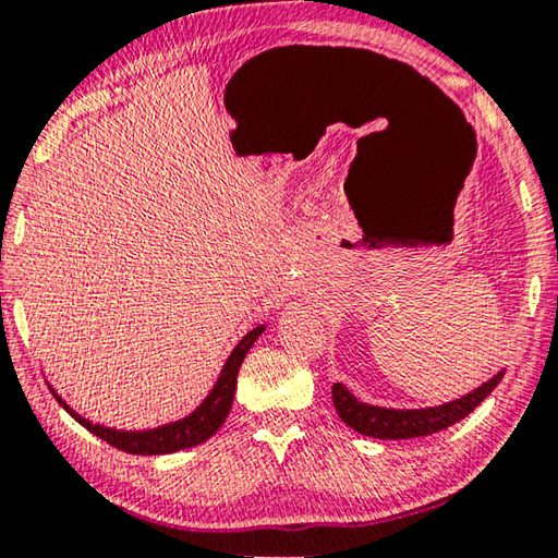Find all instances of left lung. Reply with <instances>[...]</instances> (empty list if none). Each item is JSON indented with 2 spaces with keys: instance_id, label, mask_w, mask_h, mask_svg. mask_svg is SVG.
<instances>
[{
  "instance_id": "8db88e82",
  "label": "left lung",
  "mask_w": 558,
  "mask_h": 558,
  "mask_svg": "<svg viewBox=\"0 0 558 558\" xmlns=\"http://www.w3.org/2000/svg\"><path fill=\"white\" fill-rule=\"evenodd\" d=\"M502 376L505 369H499L493 379L480 384L477 389L460 396V399L440 405H426V409H386V405L364 403L359 401L344 384L332 386V401L339 418H342L349 428L362 433V436L379 440L421 438L448 428L452 423H458L465 418V415H470L489 393H493Z\"/></svg>"
}]
</instances>
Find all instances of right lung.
I'll list each match as a JSON object with an SVG mask.
<instances>
[{
    "label": "right lung",
    "instance_id": "1",
    "mask_svg": "<svg viewBox=\"0 0 558 558\" xmlns=\"http://www.w3.org/2000/svg\"><path fill=\"white\" fill-rule=\"evenodd\" d=\"M266 327L268 325H258V327H253L248 335H243L241 342L233 347V352L229 354V359H226L219 379H216V384L211 386V391L206 393V399L196 405L192 413L184 415V418L165 423V426L143 428V430L108 428V426H102V423H93L86 418V415L73 411L51 384H49V389L56 396V401L63 405L65 413H71L83 428H88L93 436H98L100 440L110 442L112 448L132 452V456H167V452L202 446L204 440H209L214 433L223 426L226 415H229V411H231L233 393H235V379H239V369H241L243 359H245V354H248L253 342H256V339L266 332Z\"/></svg>",
    "mask_w": 558,
    "mask_h": 558
}]
</instances>
